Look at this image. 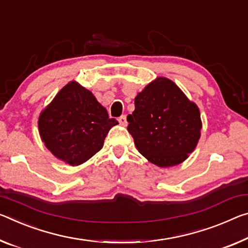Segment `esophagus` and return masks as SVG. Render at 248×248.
Returning a JSON list of instances; mask_svg holds the SVG:
<instances>
[{"mask_svg":"<svg viewBox=\"0 0 248 248\" xmlns=\"http://www.w3.org/2000/svg\"><path fill=\"white\" fill-rule=\"evenodd\" d=\"M118 121H119V124L121 125H124H124H127V117H125L124 115L119 117V119H118Z\"/></svg>","mask_w":248,"mask_h":248,"instance_id":"34e87169","label":"esophagus"}]
</instances>
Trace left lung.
Segmentation results:
<instances>
[{
	"instance_id": "obj_1",
	"label": "left lung",
	"mask_w": 248,
	"mask_h": 248,
	"mask_svg": "<svg viewBox=\"0 0 248 248\" xmlns=\"http://www.w3.org/2000/svg\"><path fill=\"white\" fill-rule=\"evenodd\" d=\"M128 131L138 151L161 168L182 163L201 137L200 110L173 81L158 77L135 98Z\"/></svg>"
}]
</instances>
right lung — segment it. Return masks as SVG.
Wrapping results in <instances>:
<instances>
[{
	"label": "right lung",
	"mask_w": 248,
	"mask_h": 248,
	"mask_svg": "<svg viewBox=\"0 0 248 248\" xmlns=\"http://www.w3.org/2000/svg\"><path fill=\"white\" fill-rule=\"evenodd\" d=\"M116 119L77 81L62 87L38 118L46 148L70 166H79L100 150Z\"/></svg>",
	"instance_id": "right-lung-1"
}]
</instances>
